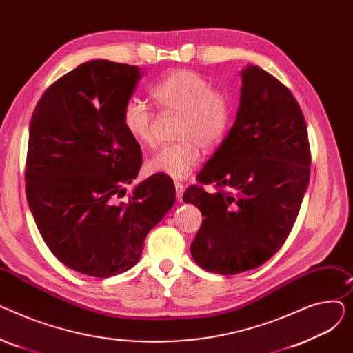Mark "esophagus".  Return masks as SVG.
Masks as SVG:
<instances>
[{
    "instance_id": "obj_1",
    "label": "esophagus",
    "mask_w": 353,
    "mask_h": 353,
    "mask_svg": "<svg viewBox=\"0 0 353 353\" xmlns=\"http://www.w3.org/2000/svg\"><path fill=\"white\" fill-rule=\"evenodd\" d=\"M174 188H176V196H177V200L181 201L183 200V193H184V186L183 183L180 181H174Z\"/></svg>"
}]
</instances>
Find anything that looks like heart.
Segmentation results:
<instances>
[{
  "instance_id": "b5f03b06",
  "label": "heart",
  "mask_w": 353,
  "mask_h": 353,
  "mask_svg": "<svg viewBox=\"0 0 353 353\" xmlns=\"http://www.w3.org/2000/svg\"><path fill=\"white\" fill-rule=\"evenodd\" d=\"M150 97L164 111L181 113L177 139L147 161V170L172 179H186L201 161V145L214 148L225 140L232 123V103L223 91L192 70H173L156 81ZM153 111L140 99H128L121 108V123L137 144L152 147Z\"/></svg>"
}]
</instances>
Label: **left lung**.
Wrapping results in <instances>:
<instances>
[{
    "mask_svg": "<svg viewBox=\"0 0 353 353\" xmlns=\"http://www.w3.org/2000/svg\"><path fill=\"white\" fill-rule=\"evenodd\" d=\"M307 127L290 90L268 71H242L236 121L183 200L205 217L190 245L208 272L237 274L279 250L309 184ZM215 183L208 194L203 183Z\"/></svg>",
    "mask_w": 353,
    "mask_h": 353,
    "instance_id": "obj_1",
    "label": "left lung"
}]
</instances>
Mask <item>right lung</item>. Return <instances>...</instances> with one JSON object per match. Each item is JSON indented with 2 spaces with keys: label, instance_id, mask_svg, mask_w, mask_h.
Wrapping results in <instances>:
<instances>
[{
  "label": "right lung",
  "instance_id": "right-lung-1",
  "mask_svg": "<svg viewBox=\"0 0 353 353\" xmlns=\"http://www.w3.org/2000/svg\"><path fill=\"white\" fill-rule=\"evenodd\" d=\"M140 77L136 65L92 60L52 83L32 111L28 206L51 253L87 276L132 269L147 233L176 201L174 183L164 174L121 200L143 161L121 123Z\"/></svg>",
  "mask_w": 353,
  "mask_h": 353
}]
</instances>
